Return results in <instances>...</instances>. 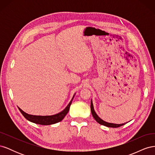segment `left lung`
Instances as JSON below:
<instances>
[{"label": "left lung", "instance_id": "left-lung-1", "mask_svg": "<svg viewBox=\"0 0 155 155\" xmlns=\"http://www.w3.org/2000/svg\"><path fill=\"white\" fill-rule=\"evenodd\" d=\"M91 112L92 116L94 117V118L95 119V120L97 121V123H99L101 125H105L107 127H113V128H116V127H121L124 125L125 124H111V123H108L106 122V121H104L103 120H101L99 116L97 115V114L96 113V112L94 111V106L92 104V101L91 100Z\"/></svg>", "mask_w": 155, "mask_h": 155}]
</instances>
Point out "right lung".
<instances>
[{"label": "right lung", "mask_w": 155, "mask_h": 155, "mask_svg": "<svg viewBox=\"0 0 155 155\" xmlns=\"http://www.w3.org/2000/svg\"><path fill=\"white\" fill-rule=\"evenodd\" d=\"M73 96L72 99L71 101H70L68 105L67 106L65 109L60 112L59 113L56 114L55 115L52 116H35V115H31L26 113L23 110H22L20 108H18V109L21 111L22 114L24 116L25 118L30 121H31L33 123H35L39 125H51L54 124L56 123H58L59 121H61L64 116L67 115V114L68 112V110L70 109V107L72 104V101L74 99Z\"/></svg>", "instance_id": "1"}]
</instances>
